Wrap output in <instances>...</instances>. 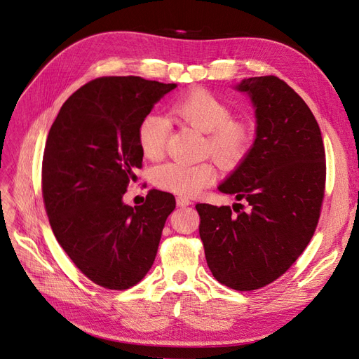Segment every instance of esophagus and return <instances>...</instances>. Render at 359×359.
<instances>
[{"mask_svg": "<svg viewBox=\"0 0 359 359\" xmlns=\"http://www.w3.org/2000/svg\"><path fill=\"white\" fill-rule=\"evenodd\" d=\"M177 205L178 206H189V205H191V201L186 196H178L177 198Z\"/></svg>", "mask_w": 359, "mask_h": 359, "instance_id": "1", "label": "esophagus"}]
</instances>
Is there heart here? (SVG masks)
<instances>
[{"label":"heart","mask_w":359,"mask_h":359,"mask_svg":"<svg viewBox=\"0 0 359 359\" xmlns=\"http://www.w3.org/2000/svg\"><path fill=\"white\" fill-rule=\"evenodd\" d=\"M172 112L182 123L206 133L205 151L222 166H236L253 145V126L245 119L233 118L231 106L210 90L194 88L182 94L172 104ZM136 136L145 157L160 158L169 136L168 119L157 114H147L140 119ZM215 178L217 170L210 161L198 165L170 161L154 170L156 186L178 196H194L211 186Z\"/></svg>","instance_id":"b5f03b06"}]
</instances>
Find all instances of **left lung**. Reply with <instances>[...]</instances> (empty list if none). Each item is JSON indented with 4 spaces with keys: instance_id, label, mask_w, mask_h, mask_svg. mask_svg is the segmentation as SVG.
Returning a JSON list of instances; mask_svg holds the SVG:
<instances>
[{
    "instance_id": "obj_1",
    "label": "left lung",
    "mask_w": 359,
    "mask_h": 359,
    "mask_svg": "<svg viewBox=\"0 0 359 359\" xmlns=\"http://www.w3.org/2000/svg\"><path fill=\"white\" fill-rule=\"evenodd\" d=\"M236 90L248 93L256 107V140L219 190L244 203H198L196 210L212 276L244 292L273 283L309 245L320 217L327 161L316 118L285 81L259 76Z\"/></svg>"
}]
</instances>
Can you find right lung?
I'll use <instances>...</instances> for the list:
<instances>
[{"label":"right lung","instance_id":"1","mask_svg":"<svg viewBox=\"0 0 359 359\" xmlns=\"http://www.w3.org/2000/svg\"><path fill=\"white\" fill-rule=\"evenodd\" d=\"M175 83L104 76L73 93L46 139L41 193L52 232L81 273L112 290L135 286L153 266L173 194L149 190L139 206L123 194L144 153L137 126Z\"/></svg>","mask_w":359,"mask_h":359}]
</instances>
